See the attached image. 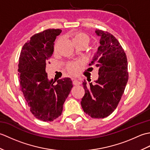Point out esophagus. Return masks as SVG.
<instances>
[{
	"label": "esophagus",
	"instance_id": "34e87169",
	"mask_svg": "<svg viewBox=\"0 0 150 150\" xmlns=\"http://www.w3.org/2000/svg\"><path fill=\"white\" fill-rule=\"evenodd\" d=\"M73 84L74 85H79V84H81V82L79 81L78 79H73Z\"/></svg>",
	"mask_w": 150,
	"mask_h": 150
}]
</instances>
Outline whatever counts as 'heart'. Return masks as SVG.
Returning <instances> with one entry per match:
<instances>
[{"mask_svg":"<svg viewBox=\"0 0 150 150\" xmlns=\"http://www.w3.org/2000/svg\"><path fill=\"white\" fill-rule=\"evenodd\" d=\"M71 40L73 44L75 47L84 46L86 47L90 42V39L86 34L81 32H77L74 33L71 37ZM57 43L55 44L54 48L57 49ZM79 64L77 62H73L69 63L67 66V69L71 73H76L79 70Z\"/></svg>","mask_w":150,"mask_h":150,"instance_id":"1","label":"heart"}]
</instances>
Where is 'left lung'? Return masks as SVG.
<instances>
[{
    "label": "left lung",
    "mask_w": 150,
    "mask_h": 150,
    "mask_svg": "<svg viewBox=\"0 0 150 150\" xmlns=\"http://www.w3.org/2000/svg\"><path fill=\"white\" fill-rule=\"evenodd\" d=\"M100 37L97 52L91 63L98 68L95 83L82 85L85 91L81 104L84 112L95 119L109 116L116 109L128 80V61L119 41L111 33L95 30Z\"/></svg>",
    "instance_id": "8db88e82"
}]
</instances>
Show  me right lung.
Segmentation results:
<instances>
[{
    "mask_svg": "<svg viewBox=\"0 0 150 150\" xmlns=\"http://www.w3.org/2000/svg\"><path fill=\"white\" fill-rule=\"evenodd\" d=\"M62 32L49 29L34 35L21 50L18 63L21 90L37 119L53 121L61 115L63 104L73 87L70 78L49 80L46 67L53 55L54 42Z\"/></svg>",
    "mask_w": 150,
    "mask_h": 150,
    "instance_id": "1",
    "label": "right lung"
}]
</instances>
